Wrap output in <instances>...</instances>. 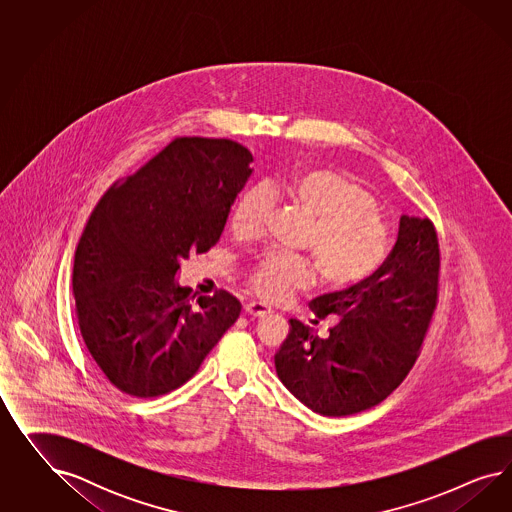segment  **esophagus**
Wrapping results in <instances>:
<instances>
[{
  "instance_id": "obj_1",
  "label": "esophagus",
  "mask_w": 512,
  "mask_h": 512,
  "mask_svg": "<svg viewBox=\"0 0 512 512\" xmlns=\"http://www.w3.org/2000/svg\"><path fill=\"white\" fill-rule=\"evenodd\" d=\"M244 311L251 315V317H264V315L270 313V308L264 306L261 302H249V304L244 306Z\"/></svg>"
}]
</instances>
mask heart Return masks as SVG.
I'll list each match as a JSON object with an SVG mask.
<instances>
[{"mask_svg":"<svg viewBox=\"0 0 512 512\" xmlns=\"http://www.w3.org/2000/svg\"><path fill=\"white\" fill-rule=\"evenodd\" d=\"M268 197L289 202L298 214L310 219L306 248L315 255L328 281H351L364 276L377 263L385 229L377 216L372 195L353 180L336 172L298 171L285 180L264 186ZM266 201L259 189L240 197L231 216V229L240 238L257 234L263 223ZM313 272L308 261L283 253H268L248 274L249 289L268 302H278L295 289L308 287Z\"/></svg>","mask_w":512,"mask_h":512,"instance_id":"b5f03b06","label":"heart"}]
</instances>
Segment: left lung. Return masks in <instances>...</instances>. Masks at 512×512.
I'll return each mask as SVG.
<instances>
[{
  "label": "left lung",
  "mask_w": 512,
  "mask_h": 512,
  "mask_svg": "<svg viewBox=\"0 0 512 512\" xmlns=\"http://www.w3.org/2000/svg\"><path fill=\"white\" fill-rule=\"evenodd\" d=\"M439 240L426 216L400 217L372 276L311 302L325 338L291 319L274 362L281 383L311 411L345 417L383 402L415 366L439 295Z\"/></svg>",
  "instance_id": "8db88e82"
}]
</instances>
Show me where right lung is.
<instances>
[{"instance_id":"1","label":"right lung","mask_w":512,"mask_h":512,"mask_svg":"<svg viewBox=\"0 0 512 512\" xmlns=\"http://www.w3.org/2000/svg\"><path fill=\"white\" fill-rule=\"evenodd\" d=\"M251 161L231 139L178 137L93 208L73 266L78 328L125 394L182 387L236 323L233 295L195 298L174 278L182 261L216 246Z\"/></svg>"}]
</instances>
